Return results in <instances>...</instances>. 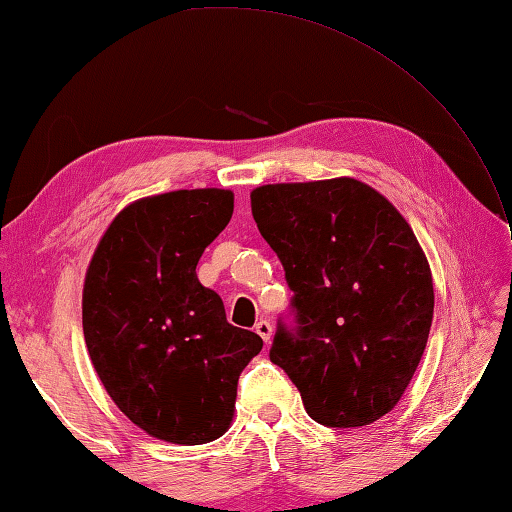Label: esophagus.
<instances>
[{"instance_id": "esophagus-1", "label": "esophagus", "mask_w": 512, "mask_h": 512, "mask_svg": "<svg viewBox=\"0 0 512 512\" xmlns=\"http://www.w3.org/2000/svg\"><path fill=\"white\" fill-rule=\"evenodd\" d=\"M256 333L263 337V342L265 344H270L272 342V335H274V328H272V324L267 319H261V321H256Z\"/></svg>"}]
</instances>
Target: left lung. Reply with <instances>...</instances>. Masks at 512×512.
I'll return each instance as SVG.
<instances>
[{"instance_id": "8db88e82", "label": "left lung", "mask_w": 512, "mask_h": 512, "mask_svg": "<svg viewBox=\"0 0 512 512\" xmlns=\"http://www.w3.org/2000/svg\"><path fill=\"white\" fill-rule=\"evenodd\" d=\"M251 215L281 258L299 328L270 357L328 427H364L407 391L434 317L427 256L402 213L355 177L265 184Z\"/></svg>"}]
</instances>
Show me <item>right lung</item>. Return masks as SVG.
Returning a JSON list of instances; mask_svg holds the SVG:
<instances>
[{
  "label": "right lung",
  "instance_id": "obj_1",
  "mask_svg": "<svg viewBox=\"0 0 512 512\" xmlns=\"http://www.w3.org/2000/svg\"><path fill=\"white\" fill-rule=\"evenodd\" d=\"M231 213L227 188L141 197L110 222L87 267L89 360L114 405L159 441L202 445L227 432L240 371L263 348L195 274Z\"/></svg>",
  "mask_w": 512,
  "mask_h": 512
}]
</instances>
